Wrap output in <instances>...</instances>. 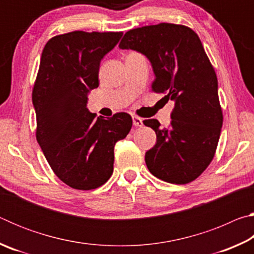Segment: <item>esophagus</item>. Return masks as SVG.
I'll return each instance as SVG.
<instances>
[{
  "instance_id": "obj_1",
  "label": "esophagus",
  "mask_w": 254,
  "mask_h": 254,
  "mask_svg": "<svg viewBox=\"0 0 254 254\" xmlns=\"http://www.w3.org/2000/svg\"><path fill=\"white\" fill-rule=\"evenodd\" d=\"M132 120H133V126L134 127H142L143 126V120L141 118L134 117V115H133Z\"/></svg>"
}]
</instances>
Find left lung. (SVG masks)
Listing matches in <instances>:
<instances>
[{
  "label": "left lung",
  "mask_w": 254,
  "mask_h": 254,
  "mask_svg": "<svg viewBox=\"0 0 254 254\" xmlns=\"http://www.w3.org/2000/svg\"><path fill=\"white\" fill-rule=\"evenodd\" d=\"M119 47L144 55L156 77L152 91L175 102L170 127L143 121L157 134L145 152L149 171L170 184L192 182L213 160L223 124L217 77L199 37L185 25L159 23L130 30Z\"/></svg>",
  "instance_id": "8db88e82"
}]
</instances>
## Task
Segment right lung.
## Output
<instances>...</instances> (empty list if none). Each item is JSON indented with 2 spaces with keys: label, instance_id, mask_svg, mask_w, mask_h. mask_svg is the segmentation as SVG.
Returning a JSON list of instances; mask_svg holds the SVG:
<instances>
[{
  "label": "right lung",
  "instance_id": "obj_1",
  "mask_svg": "<svg viewBox=\"0 0 254 254\" xmlns=\"http://www.w3.org/2000/svg\"><path fill=\"white\" fill-rule=\"evenodd\" d=\"M122 34L72 31L51 38L42 50L32 91L37 141L56 176L79 190L110 179L114 145L132 127L127 113L105 120L86 107L98 87L101 60Z\"/></svg>",
  "mask_w": 254,
  "mask_h": 254
}]
</instances>
